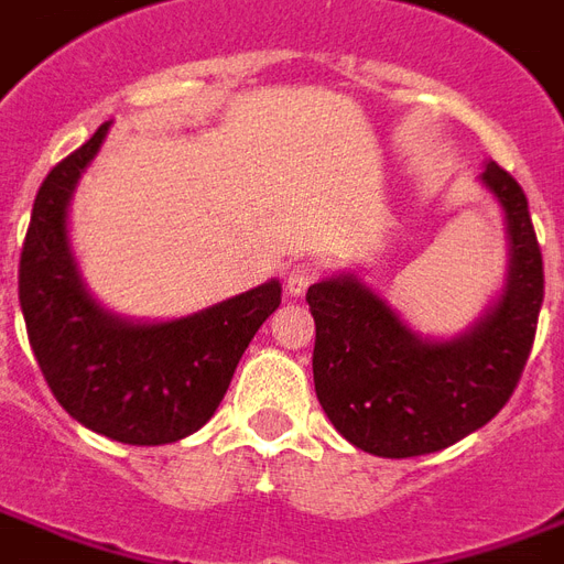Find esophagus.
<instances>
[{"instance_id":"1","label":"esophagus","mask_w":564,"mask_h":564,"mask_svg":"<svg viewBox=\"0 0 564 564\" xmlns=\"http://www.w3.org/2000/svg\"><path fill=\"white\" fill-rule=\"evenodd\" d=\"M316 274H319V265L314 260L295 262L290 274H286V290H290V295H302L316 281Z\"/></svg>"}]
</instances>
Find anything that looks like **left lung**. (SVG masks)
I'll return each mask as SVG.
<instances>
[{
    "label": "left lung",
    "instance_id": "1",
    "mask_svg": "<svg viewBox=\"0 0 564 564\" xmlns=\"http://www.w3.org/2000/svg\"><path fill=\"white\" fill-rule=\"evenodd\" d=\"M481 182L505 212L511 260L499 302L466 335L421 340L356 274L307 290L316 398L337 433L361 452H442L484 427L520 382L544 302V260L517 178L490 161Z\"/></svg>",
    "mask_w": 564,
    "mask_h": 564
}]
</instances>
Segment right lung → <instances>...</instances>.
Here are the masks:
<instances>
[{
    "label": "right lung",
    "mask_w": 564,
    "mask_h": 564,
    "mask_svg": "<svg viewBox=\"0 0 564 564\" xmlns=\"http://www.w3.org/2000/svg\"><path fill=\"white\" fill-rule=\"evenodd\" d=\"M110 122L53 166L37 187L20 253L29 346L53 398L83 427L128 445H166L206 424L241 352L281 304V283L170 323H128L80 281L68 245V203Z\"/></svg>",
    "instance_id": "obj_1"
}]
</instances>
